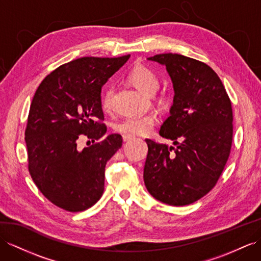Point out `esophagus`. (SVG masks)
Returning <instances> with one entry per match:
<instances>
[{
	"mask_svg": "<svg viewBox=\"0 0 261 261\" xmlns=\"http://www.w3.org/2000/svg\"><path fill=\"white\" fill-rule=\"evenodd\" d=\"M133 138H135V137H133V136H129V135H123V136H122V139H123L124 142L130 141V140H132Z\"/></svg>",
	"mask_w": 261,
	"mask_h": 261,
	"instance_id": "34e87169",
	"label": "esophagus"
}]
</instances>
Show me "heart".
<instances>
[{"label":"heart","mask_w":261,"mask_h":261,"mask_svg":"<svg viewBox=\"0 0 261 261\" xmlns=\"http://www.w3.org/2000/svg\"><path fill=\"white\" fill-rule=\"evenodd\" d=\"M130 83L137 88L148 95L154 96L159 102L166 103L169 101V95L166 92L159 91L153 94L159 87V77L156 73L146 66L139 65L133 68L129 76ZM113 96L115 89L112 86H108L105 89L101 97V107L105 111H111L113 107ZM155 124V116L153 113H144V115L126 117L115 125L117 132L129 136H142L149 133Z\"/></svg>","instance_id":"1"}]
</instances>
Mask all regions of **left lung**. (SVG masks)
Returning a JSON list of instances; mask_svg holds the SVG:
<instances>
[{
	"label": "left lung",
	"mask_w": 261,
	"mask_h": 261,
	"mask_svg": "<svg viewBox=\"0 0 261 261\" xmlns=\"http://www.w3.org/2000/svg\"><path fill=\"white\" fill-rule=\"evenodd\" d=\"M165 65L174 88L171 116L160 136L176 146L145 139L146 190L162 203L184 206L205 196L216 185L232 142L230 99L208 65L179 54L150 57Z\"/></svg>",
	"instance_id": "left-lung-1"
}]
</instances>
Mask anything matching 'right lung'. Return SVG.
Listing matches in <instances>:
<instances>
[{"instance_id": "1", "label": "right lung", "mask_w": 261, "mask_h": 261, "mask_svg": "<svg viewBox=\"0 0 261 261\" xmlns=\"http://www.w3.org/2000/svg\"><path fill=\"white\" fill-rule=\"evenodd\" d=\"M129 58L73 59L46 76L33 97L25 129L29 171L43 195L65 211L83 212L102 196L106 164L122 137L99 140L107 132L100 93ZM83 136L94 144L79 151Z\"/></svg>"}]
</instances>
